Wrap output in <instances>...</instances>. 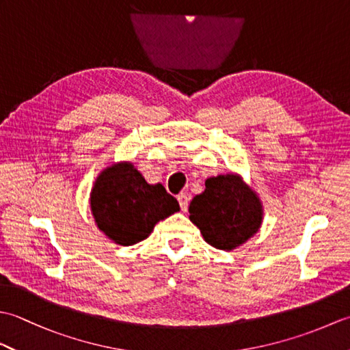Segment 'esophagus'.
<instances>
[{"instance_id": "esophagus-1", "label": "esophagus", "mask_w": 350, "mask_h": 350, "mask_svg": "<svg viewBox=\"0 0 350 350\" xmlns=\"http://www.w3.org/2000/svg\"><path fill=\"white\" fill-rule=\"evenodd\" d=\"M177 202H179L180 209L183 212L188 211V204H189V196L188 194H185V192H180V194L177 196Z\"/></svg>"}]
</instances>
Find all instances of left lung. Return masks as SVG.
I'll return each mask as SVG.
<instances>
[{
    "label": "left lung",
    "instance_id": "obj_1",
    "mask_svg": "<svg viewBox=\"0 0 350 350\" xmlns=\"http://www.w3.org/2000/svg\"><path fill=\"white\" fill-rule=\"evenodd\" d=\"M189 219L212 247L232 251L254 236L263 221V206L239 174H219L192 198Z\"/></svg>",
    "mask_w": 350,
    "mask_h": 350
}]
</instances>
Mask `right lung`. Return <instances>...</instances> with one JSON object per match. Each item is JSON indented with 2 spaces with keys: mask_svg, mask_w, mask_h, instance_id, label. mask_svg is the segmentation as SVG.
Wrapping results in <instances>:
<instances>
[{
  "mask_svg": "<svg viewBox=\"0 0 350 350\" xmlns=\"http://www.w3.org/2000/svg\"><path fill=\"white\" fill-rule=\"evenodd\" d=\"M90 206L100 232L123 247L144 241L161 219L180 211L161 183L148 185L131 162L102 171L93 185Z\"/></svg>",
  "mask_w": 350,
  "mask_h": 350,
  "instance_id": "add662e5",
  "label": "right lung"
}]
</instances>
